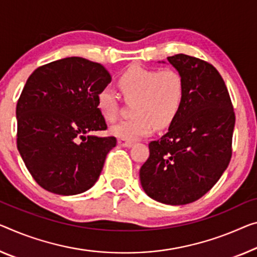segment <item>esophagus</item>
Returning a JSON list of instances; mask_svg holds the SVG:
<instances>
[{"mask_svg": "<svg viewBox=\"0 0 257 257\" xmlns=\"http://www.w3.org/2000/svg\"><path fill=\"white\" fill-rule=\"evenodd\" d=\"M117 144L121 146V147H132L133 146V142L132 141H126V140H121V139H118Z\"/></svg>", "mask_w": 257, "mask_h": 257, "instance_id": "34e87169", "label": "esophagus"}]
</instances>
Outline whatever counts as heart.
I'll return each mask as SVG.
<instances>
[{"label": "heart", "instance_id": "heart-1", "mask_svg": "<svg viewBox=\"0 0 257 257\" xmlns=\"http://www.w3.org/2000/svg\"><path fill=\"white\" fill-rule=\"evenodd\" d=\"M121 96L132 103L133 117L121 120L110 128L112 136L134 141L156 128L169 127L179 115L185 98V81L175 69H147L132 66L118 79ZM96 108L106 121L112 123L120 108L119 96L109 86L96 94Z\"/></svg>", "mask_w": 257, "mask_h": 257}]
</instances>
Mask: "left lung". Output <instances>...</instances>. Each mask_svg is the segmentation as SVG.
Returning <instances> with one entry per match:
<instances>
[{
  "label": "left lung",
  "mask_w": 257,
  "mask_h": 257,
  "mask_svg": "<svg viewBox=\"0 0 257 257\" xmlns=\"http://www.w3.org/2000/svg\"><path fill=\"white\" fill-rule=\"evenodd\" d=\"M168 61L184 78V103L168 133L149 142L140 181L152 199L180 206L203 196L226 170L235 115L226 85L214 65L185 54Z\"/></svg>",
  "instance_id": "obj_1"
}]
</instances>
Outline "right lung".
Wrapping results in <instances>:
<instances>
[{
	"mask_svg": "<svg viewBox=\"0 0 257 257\" xmlns=\"http://www.w3.org/2000/svg\"><path fill=\"white\" fill-rule=\"evenodd\" d=\"M111 81L100 63L66 57L39 66L18 98L17 148L34 180L46 191L74 195L100 177L115 137L98 138L106 123L96 94Z\"/></svg>",
	"mask_w": 257,
	"mask_h": 257,
	"instance_id": "1",
	"label": "right lung"
}]
</instances>
